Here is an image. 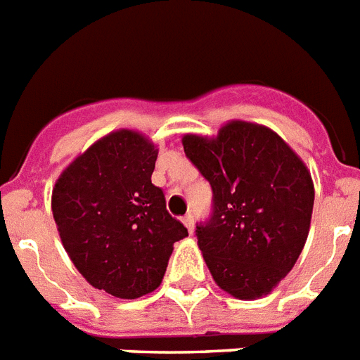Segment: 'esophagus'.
<instances>
[{"instance_id":"1","label":"esophagus","mask_w":360,"mask_h":360,"mask_svg":"<svg viewBox=\"0 0 360 360\" xmlns=\"http://www.w3.org/2000/svg\"><path fill=\"white\" fill-rule=\"evenodd\" d=\"M183 224L186 226V230L192 231L194 230V214H186V217H183Z\"/></svg>"}]
</instances>
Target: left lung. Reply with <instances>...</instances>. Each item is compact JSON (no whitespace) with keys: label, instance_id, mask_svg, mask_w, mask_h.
<instances>
[{"label":"left lung","instance_id":"8db88e82","mask_svg":"<svg viewBox=\"0 0 360 360\" xmlns=\"http://www.w3.org/2000/svg\"><path fill=\"white\" fill-rule=\"evenodd\" d=\"M183 147L213 188L196 237L214 282L237 299L267 295L307 243L310 172L276 132L245 121H231L213 140L186 134Z\"/></svg>","mask_w":360,"mask_h":360}]
</instances>
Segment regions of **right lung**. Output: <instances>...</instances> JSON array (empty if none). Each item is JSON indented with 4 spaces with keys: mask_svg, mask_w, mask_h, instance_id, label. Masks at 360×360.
<instances>
[{
    "mask_svg": "<svg viewBox=\"0 0 360 360\" xmlns=\"http://www.w3.org/2000/svg\"><path fill=\"white\" fill-rule=\"evenodd\" d=\"M157 153L138 132H112L76 158L52 192L53 220L75 267L117 299L157 290L174 243L188 236L151 183Z\"/></svg>",
    "mask_w": 360,
    "mask_h": 360,
    "instance_id": "add662e5",
    "label": "right lung"
}]
</instances>
